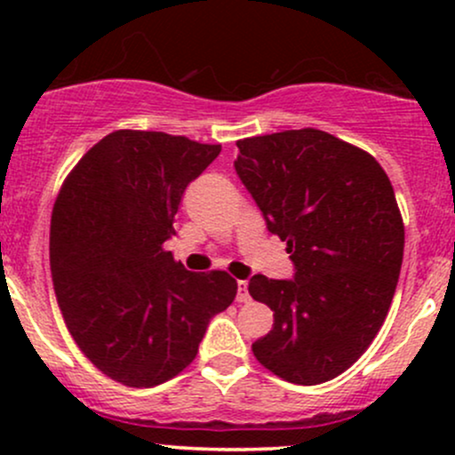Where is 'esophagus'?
<instances>
[{
  "label": "esophagus",
  "instance_id": "1",
  "mask_svg": "<svg viewBox=\"0 0 455 455\" xmlns=\"http://www.w3.org/2000/svg\"><path fill=\"white\" fill-rule=\"evenodd\" d=\"M235 299H237L239 304H248V301H250L248 282H245V280H239L237 282V297H235Z\"/></svg>",
  "mask_w": 455,
  "mask_h": 455
}]
</instances>
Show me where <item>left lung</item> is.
Returning a JSON list of instances; mask_svg holds the SVG:
<instances>
[{"mask_svg": "<svg viewBox=\"0 0 455 455\" xmlns=\"http://www.w3.org/2000/svg\"><path fill=\"white\" fill-rule=\"evenodd\" d=\"M237 148V177L295 267L293 280L250 278V295L274 310L254 357L289 383H325L362 357L394 299L404 254L394 188L372 156L323 130Z\"/></svg>", "mask_w": 455, "mask_h": 455, "instance_id": "1", "label": "left lung"}]
</instances>
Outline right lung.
I'll return each mask as SVG.
<instances>
[{
  "instance_id": "add662e5",
  "label": "right lung",
  "mask_w": 455,
  "mask_h": 455,
  "mask_svg": "<svg viewBox=\"0 0 455 455\" xmlns=\"http://www.w3.org/2000/svg\"><path fill=\"white\" fill-rule=\"evenodd\" d=\"M220 145L117 130L78 160L51 218V275L85 357L126 387H156L196 357L237 295L224 271L192 274L162 243L181 196Z\"/></svg>"
}]
</instances>
